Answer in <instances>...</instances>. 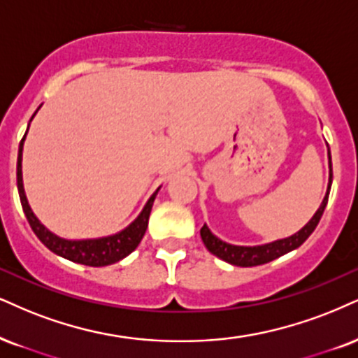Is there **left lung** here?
Returning <instances> with one entry per match:
<instances>
[{"mask_svg": "<svg viewBox=\"0 0 358 358\" xmlns=\"http://www.w3.org/2000/svg\"><path fill=\"white\" fill-rule=\"evenodd\" d=\"M329 148V144H327ZM329 184H327V192H325L324 199H322V204L319 209L315 210V214L312 215V219L303 226L301 231H297L292 236L284 237V239H277L272 242H267V244H259V245H234L229 244V242L219 239L217 236H214L210 232V229L204 224L201 229V237L204 245L207 247L210 254H214L215 257L226 260V262L232 264V266L237 267H254V266H262V264L271 262V260L280 257L290 250L301 247L303 242L308 239L312 232L315 231L317 224L324 214L325 206H327L329 194H330V186H332V161H330V149H329Z\"/></svg>", "mask_w": 358, "mask_h": 358, "instance_id": "8db88e82", "label": "left lung"}]
</instances>
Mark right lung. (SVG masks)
Here are the masks:
<instances>
[{"instance_id":"1","label":"right lung","mask_w":358,"mask_h":358,"mask_svg":"<svg viewBox=\"0 0 358 358\" xmlns=\"http://www.w3.org/2000/svg\"><path fill=\"white\" fill-rule=\"evenodd\" d=\"M41 108V106H39ZM36 109V113L39 111ZM36 113L33 114V117L36 116ZM33 117L29 119V124L33 121ZM28 124V129H29ZM28 129H26V134H28ZM24 138L21 139L20 149H17V166H16V179H17V192H20L21 206H23L24 215L28 219L31 229L36 234V237L43 242L51 252H55L59 257H64L71 262L83 264V266L90 267H104L111 266V264H116L119 260L127 257L136 247L139 245L141 239L144 237L145 229H148L149 222V214H151L154 199H156L159 186L156 191L152 192V196L149 197L148 202H145L143 210H141L138 217H136L129 226L122 229L116 234H111V236L104 237H94V239H64V237H59L57 234L51 232L44 224L36 217V214L31 209L28 197H26L24 186H23V145H24Z\"/></svg>"}]
</instances>
